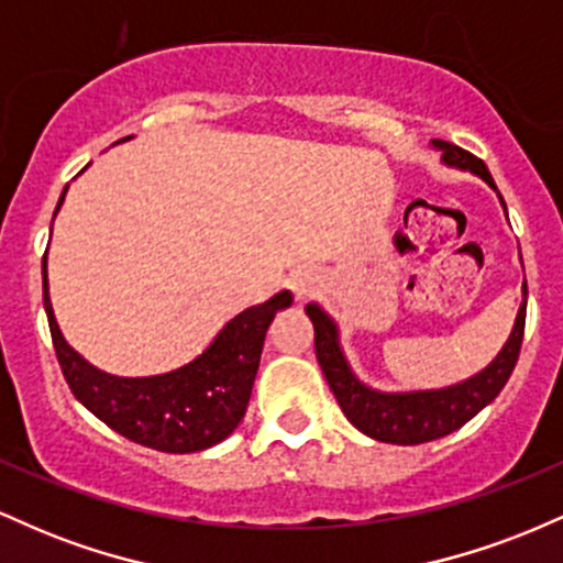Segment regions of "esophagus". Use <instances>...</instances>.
I'll use <instances>...</instances> for the list:
<instances>
[{"label":"esophagus","mask_w":563,"mask_h":563,"mask_svg":"<svg viewBox=\"0 0 563 563\" xmlns=\"http://www.w3.org/2000/svg\"><path fill=\"white\" fill-rule=\"evenodd\" d=\"M290 288H294V290H296V296H301V294H303V290H307V288H303V283H294V286H290Z\"/></svg>","instance_id":"obj_1"}]
</instances>
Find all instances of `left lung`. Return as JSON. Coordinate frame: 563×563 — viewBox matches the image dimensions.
<instances>
[{
    "mask_svg": "<svg viewBox=\"0 0 563 563\" xmlns=\"http://www.w3.org/2000/svg\"><path fill=\"white\" fill-rule=\"evenodd\" d=\"M431 145L442 151L444 164L476 174L497 192L493 174L487 172L482 158L471 156L468 151L444 140H431ZM497 198H500L503 209H506V200H503L500 192H497ZM521 296H525V301H521L519 314H516L514 331H510L506 346L497 352L493 363L476 373V376L461 380V384L423 391H378L365 386L346 363L344 349L339 344V325L331 320V314L318 307V303H307L303 309H307L309 320L314 325L318 363L322 373H325L333 397L339 399L341 410H344V416L352 421L354 429L386 444H423L461 429L476 412L493 402L503 386H506V380L516 367V360H519L521 339H525L527 283L521 286Z\"/></svg>",
    "mask_w": 563,
    "mask_h": 563,
    "instance_id": "obj_1",
    "label": "left lung"
}]
</instances>
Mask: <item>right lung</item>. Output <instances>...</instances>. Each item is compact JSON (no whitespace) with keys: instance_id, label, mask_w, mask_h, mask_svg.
<instances>
[{"instance_id":"1","label":"right lung","mask_w":563,"mask_h":563,"mask_svg":"<svg viewBox=\"0 0 563 563\" xmlns=\"http://www.w3.org/2000/svg\"><path fill=\"white\" fill-rule=\"evenodd\" d=\"M66 190L57 200L55 214L66 200ZM42 280L57 363L74 397L121 437L177 455L214 448L238 429L254 389L269 322L294 301L288 290H280L269 301L243 309L217 333L203 354L177 371L147 378H119L97 371L63 339L49 303L47 256L42 262Z\"/></svg>"}]
</instances>
